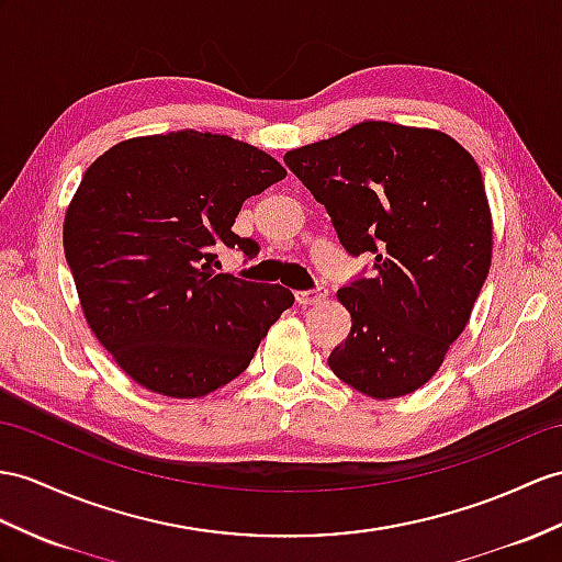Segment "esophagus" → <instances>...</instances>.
Returning a JSON list of instances; mask_svg holds the SVG:
<instances>
[{"label":"esophagus","mask_w":562,"mask_h":562,"mask_svg":"<svg viewBox=\"0 0 562 562\" xmlns=\"http://www.w3.org/2000/svg\"><path fill=\"white\" fill-rule=\"evenodd\" d=\"M326 295H328V291L319 285V289H312V291H297L295 303L297 305H317V303H322V300H326Z\"/></svg>","instance_id":"34e87169"}]
</instances>
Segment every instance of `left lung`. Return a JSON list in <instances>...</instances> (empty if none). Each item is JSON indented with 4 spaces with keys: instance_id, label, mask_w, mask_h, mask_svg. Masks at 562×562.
Segmentation results:
<instances>
[{
    "instance_id": "1",
    "label": "left lung",
    "mask_w": 562,
    "mask_h": 562,
    "mask_svg": "<svg viewBox=\"0 0 562 562\" xmlns=\"http://www.w3.org/2000/svg\"><path fill=\"white\" fill-rule=\"evenodd\" d=\"M289 169L322 202L374 277L336 293L350 334L331 372L374 401L422 389L470 322L494 252V218L474 157L436 128L360 121L289 149Z\"/></svg>"
}]
</instances>
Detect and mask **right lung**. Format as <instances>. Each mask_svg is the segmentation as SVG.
<instances>
[{
    "label": "right lung",
    "instance_id": "right-lung-1",
    "mask_svg": "<svg viewBox=\"0 0 562 562\" xmlns=\"http://www.w3.org/2000/svg\"><path fill=\"white\" fill-rule=\"evenodd\" d=\"M285 178L265 149L193 128L94 159L64 216V252L94 338L143 389L202 398L248 369L293 305L283 285L216 273L243 202Z\"/></svg>",
    "mask_w": 562,
    "mask_h": 562
}]
</instances>
